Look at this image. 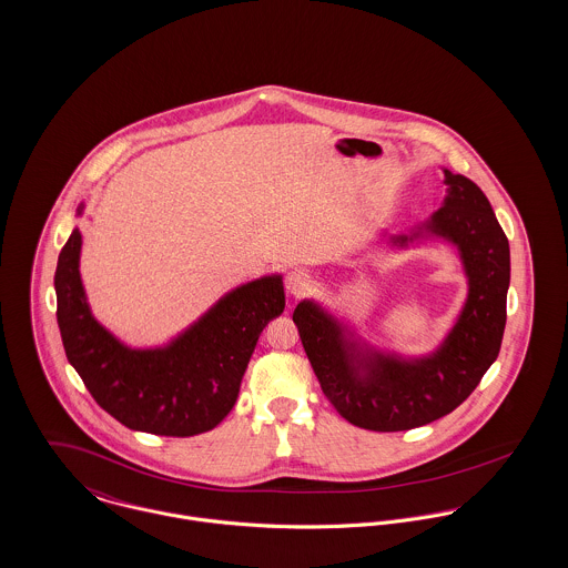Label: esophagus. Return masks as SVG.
Returning a JSON list of instances; mask_svg holds the SVG:
<instances>
[{"label": "esophagus", "mask_w": 568, "mask_h": 568, "mask_svg": "<svg viewBox=\"0 0 568 568\" xmlns=\"http://www.w3.org/2000/svg\"><path fill=\"white\" fill-rule=\"evenodd\" d=\"M285 285H287V292H290L294 298H301V296H305L306 292H311L313 281H311V274L305 272V270H292V272L285 276Z\"/></svg>", "instance_id": "obj_1"}]
</instances>
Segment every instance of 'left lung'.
I'll return each mask as SVG.
<instances>
[{
	"label": "left lung",
	"instance_id": "8db88e82",
	"mask_svg": "<svg viewBox=\"0 0 568 568\" xmlns=\"http://www.w3.org/2000/svg\"><path fill=\"white\" fill-rule=\"evenodd\" d=\"M449 194L430 222L433 233L458 244L469 276V298L435 356L402 363L376 356L356 376L339 326L317 306L301 303L294 324L326 399L349 424L374 433H404L458 408L501 348L510 246L480 187L445 171Z\"/></svg>",
	"mask_w": 568,
	"mask_h": 568
}]
</instances>
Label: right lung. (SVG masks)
Masks as SVG:
<instances>
[{"label": "right lung", "mask_w": 568, "mask_h": 568, "mask_svg": "<svg viewBox=\"0 0 568 568\" xmlns=\"http://www.w3.org/2000/svg\"><path fill=\"white\" fill-rule=\"evenodd\" d=\"M80 248L75 229L53 276L55 315L67 358L94 402L130 430L149 435L192 437L216 428L237 399L263 326L285 308L281 276L226 294L169 348L130 349L90 315Z\"/></svg>", "instance_id": "obj_1"}]
</instances>
